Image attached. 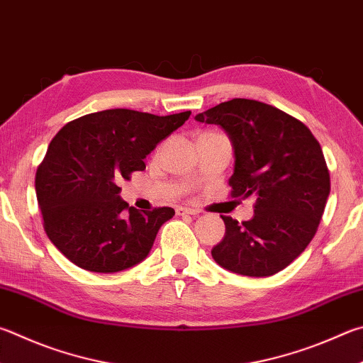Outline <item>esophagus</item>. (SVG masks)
<instances>
[{
	"instance_id": "obj_1",
	"label": "esophagus",
	"mask_w": 363,
	"mask_h": 363,
	"mask_svg": "<svg viewBox=\"0 0 363 363\" xmlns=\"http://www.w3.org/2000/svg\"><path fill=\"white\" fill-rule=\"evenodd\" d=\"M176 214H177V216H187V214H192V216H195V214H199V211L194 209V208L179 206V208H176Z\"/></svg>"
}]
</instances>
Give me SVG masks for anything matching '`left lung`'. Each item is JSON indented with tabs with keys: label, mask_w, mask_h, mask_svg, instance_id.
<instances>
[{
	"label": "left lung",
	"mask_w": 363,
	"mask_h": 363,
	"mask_svg": "<svg viewBox=\"0 0 363 363\" xmlns=\"http://www.w3.org/2000/svg\"><path fill=\"white\" fill-rule=\"evenodd\" d=\"M227 131L235 149L233 199L254 196V217L222 216L225 236L211 254L230 272L272 276L314 238L330 194L320 144L305 123L272 104L233 98L196 114Z\"/></svg>",
	"instance_id": "left-lung-1"
}]
</instances>
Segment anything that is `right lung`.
Masks as SVG:
<instances>
[{"instance_id":"obj_1","label":"right lung","mask_w":363,"mask_h":363,"mask_svg":"<svg viewBox=\"0 0 363 363\" xmlns=\"http://www.w3.org/2000/svg\"><path fill=\"white\" fill-rule=\"evenodd\" d=\"M190 114L106 109L68 122L54 136L35 187L45 233L68 260L87 272L116 273L146 259L174 209L131 208L118 182L146 168V155Z\"/></svg>"}]
</instances>
